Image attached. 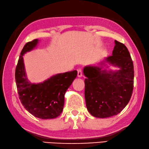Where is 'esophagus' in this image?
Returning a JSON list of instances; mask_svg holds the SVG:
<instances>
[{"mask_svg":"<svg viewBox=\"0 0 149 149\" xmlns=\"http://www.w3.org/2000/svg\"><path fill=\"white\" fill-rule=\"evenodd\" d=\"M83 76V72L81 70H77V77H81Z\"/></svg>","mask_w":149,"mask_h":149,"instance_id":"34e87169","label":"esophagus"}]
</instances>
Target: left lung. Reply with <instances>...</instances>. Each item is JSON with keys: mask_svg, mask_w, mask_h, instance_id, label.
I'll use <instances>...</instances> for the list:
<instances>
[{"mask_svg": "<svg viewBox=\"0 0 149 149\" xmlns=\"http://www.w3.org/2000/svg\"><path fill=\"white\" fill-rule=\"evenodd\" d=\"M112 55L98 66L83 68L85 97L88 112L95 117L107 118L117 115L128 104L134 88V71L130 54L124 44L115 40ZM108 63L120 69L117 71L102 68ZM107 68H109L107 66Z\"/></svg>", "mask_w": 149, "mask_h": 149, "instance_id": "1", "label": "left lung"}]
</instances>
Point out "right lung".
<instances>
[{
  "label": "right lung",
  "mask_w": 149,
  "mask_h": 149,
  "mask_svg": "<svg viewBox=\"0 0 149 149\" xmlns=\"http://www.w3.org/2000/svg\"><path fill=\"white\" fill-rule=\"evenodd\" d=\"M35 39L25 45L15 68V82L21 104L37 118L51 119L58 117L63 110L64 94L76 78V70L56 74L40 83H31L26 77L23 56L36 47Z\"/></svg>",
  "instance_id": "add662e5"
}]
</instances>
